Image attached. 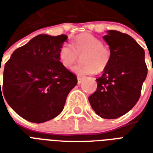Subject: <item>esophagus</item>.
Masks as SVG:
<instances>
[{"label":"esophagus","instance_id":"obj_1","mask_svg":"<svg viewBox=\"0 0 153 153\" xmlns=\"http://www.w3.org/2000/svg\"><path fill=\"white\" fill-rule=\"evenodd\" d=\"M83 80H84V78H83V77H78V83L79 84L82 83Z\"/></svg>","mask_w":153,"mask_h":153}]
</instances>
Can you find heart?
Returning a JSON list of instances; mask_svg holds the SVG:
<instances>
[{"instance_id": "heart-1", "label": "heart", "mask_w": 153, "mask_h": 153, "mask_svg": "<svg viewBox=\"0 0 153 153\" xmlns=\"http://www.w3.org/2000/svg\"><path fill=\"white\" fill-rule=\"evenodd\" d=\"M81 56L83 63L73 68L78 75H88L96 71L106 70L111 61V53L109 47L103 45L102 42L95 36L84 33L74 38L70 45L63 43L58 51V59L65 68L70 69Z\"/></svg>"}]
</instances>
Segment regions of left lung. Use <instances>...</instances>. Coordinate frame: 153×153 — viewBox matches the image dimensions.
<instances>
[{"label":"left lung","instance_id":"8db88e82","mask_svg":"<svg viewBox=\"0 0 153 153\" xmlns=\"http://www.w3.org/2000/svg\"><path fill=\"white\" fill-rule=\"evenodd\" d=\"M103 38L110 47L111 61L102 77L96 79V92L88 100L100 117L116 119L138 102L148 68L143 48L129 35L109 30Z\"/></svg>","mask_w":153,"mask_h":153}]
</instances>
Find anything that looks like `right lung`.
<instances>
[{"label": "right lung", "instance_id": "1", "mask_svg": "<svg viewBox=\"0 0 153 153\" xmlns=\"http://www.w3.org/2000/svg\"><path fill=\"white\" fill-rule=\"evenodd\" d=\"M66 40L64 34L38 35L17 48L5 63L1 93L22 118L43 123L63 111L68 94L78 83L76 75L58 59Z\"/></svg>", "mask_w": 153, "mask_h": 153}]
</instances>
